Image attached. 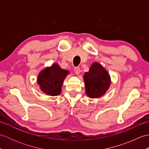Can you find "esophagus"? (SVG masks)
I'll return each instance as SVG.
<instances>
[{"label": "esophagus", "instance_id": "obj_1", "mask_svg": "<svg viewBox=\"0 0 149 149\" xmlns=\"http://www.w3.org/2000/svg\"><path fill=\"white\" fill-rule=\"evenodd\" d=\"M74 72H75V74L78 75V74H79L81 70H80V68L79 67V66H77V67H75V68H74Z\"/></svg>", "mask_w": 149, "mask_h": 149}]
</instances>
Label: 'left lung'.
<instances>
[{"label":"left lung","instance_id":"obj_1","mask_svg":"<svg viewBox=\"0 0 149 149\" xmlns=\"http://www.w3.org/2000/svg\"><path fill=\"white\" fill-rule=\"evenodd\" d=\"M86 93L90 98L100 97L106 93L111 83L110 76L98 63L91 65L90 71L84 75Z\"/></svg>","mask_w":149,"mask_h":149}]
</instances>
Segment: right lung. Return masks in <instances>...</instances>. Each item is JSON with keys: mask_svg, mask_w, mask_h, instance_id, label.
<instances>
[{"mask_svg": "<svg viewBox=\"0 0 149 149\" xmlns=\"http://www.w3.org/2000/svg\"><path fill=\"white\" fill-rule=\"evenodd\" d=\"M57 64L51 67L47 68L40 73L38 77V83L44 93L52 96L58 95L61 93L63 80L68 74Z\"/></svg>", "mask_w": 149, "mask_h": 149, "instance_id": "obj_1", "label": "right lung"}]
</instances>
